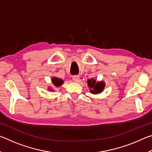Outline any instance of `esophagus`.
Returning a JSON list of instances; mask_svg holds the SVG:
<instances>
[{"label": "esophagus", "mask_w": 152, "mask_h": 152, "mask_svg": "<svg viewBox=\"0 0 152 152\" xmlns=\"http://www.w3.org/2000/svg\"><path fill=\"white\" fill-rule=\"evenodd\" d=\"M72 80L76 82H78L80 80V77L79 76H77V75H74L73 77H72Z\"/></svg>", "instance_id": "34e87169"}]
</instances>
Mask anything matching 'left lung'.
<instances>
[{
  "label": "left lung",
  "mask_w": 152,
  "mask_h": 152,
  "mask_svg": "<svg viewBox=\"0 0 152 152\" xmlns=\"http://www.w3.org/2000/svg\"><path fill=\"white\" fill-rule=\"evenodd\" d=\"M88 86L91 88V93L92 94H98L99 92L102 91L104 87V83L102 82H96V80L93 79L88 80Z\"/></svg>",
  "instance_id": "left-lung-1"
}]
</instances>
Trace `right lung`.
<instances>
[{"label":"right lung","instance_id":"1","mask_svg":"<svg viewBox=\"0 0 152 152\" xmlns=\"http://www.w3.org/2000/svg\"><path fill=\"white\" fill-rule=\"evenodd\" d=\"M52 82L56 86H60L63 84V80L61 79H58V78H54L52 79Z\"/></svg>","mask_w":152,"mask_h":152}]
</instances>
